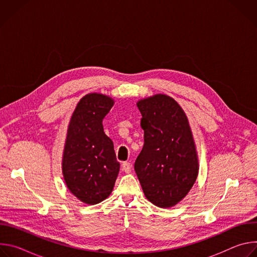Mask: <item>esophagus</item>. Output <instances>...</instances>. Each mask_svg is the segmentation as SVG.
I'll list each match as a JSON object with an SVG mask.
<instances>
[{"label":"esophagus","instance_id":"34e87169","mask_svg":"<svg viewBox=\"0 0 257 257\" xmlns=\"http://www.w3.org/2000/svg\"><path fill=\"white\" fill-rule=\"evenodd\" d=\"M131 168H132V166H131V164L129 162H124L122 164V170L125 173H130L131 172Z\"/></svg>","mask_w":257,"mask_h":257}]
</instances>
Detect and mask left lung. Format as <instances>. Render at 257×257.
Masks as SVG:
<instances>
[{
  "instance_id": "1",
  "label": "left lung",
  "mask_w": 257,
  "mask_h": 257,
  "mask_svg": "<svg viewBox=\"0 0 257 257\" xmlns=\"http://www.w3.org/2000/svg\"><path fill=\"white\" fill-rule=\"evenodd\" d=\"M144 144L134 169L145 197L159 207L176 205L196 181L198 158L187 116L169 95L137 101Z\"/></svg>"
}]
</instances>
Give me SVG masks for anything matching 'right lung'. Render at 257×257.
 <instances>
[{"instance_id": "obj_1", "label": "right lung", "mask_w": 257, "mask_h": 257, "mask_svg": "<svg viewBox=\"0 0 257 257\" xmlns=\"http://www.w3.org/2000/svg\"><path fill=\"white\" fill-rule=\"evenodd\" d=\"M113 105L112 97L88 93L77 103L68 126L62 172L70 192L86 204L108 197L119 174L113 141L102 127Z\"/></svg>"}]
</instances>
